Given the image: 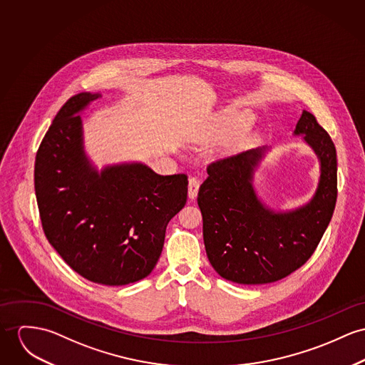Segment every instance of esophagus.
I'll use <instances>...</instances> for the list:
<instances>
[{"instance_id":"34e87169","label":"esophagus","mask_w":365,"mask_h":365,"mask_svg":"<svg viewBox=\"0 0 365 365\" xmlns=\"http://www.w3.org/2000/svg\"><path fill=\"white\" fill-rule=\"evenodd\" d=\"M198 189H200V180L197 178H190L189 179V187H187L189 198H192V200L196 198Z\"/></svg>"}]
</instances>
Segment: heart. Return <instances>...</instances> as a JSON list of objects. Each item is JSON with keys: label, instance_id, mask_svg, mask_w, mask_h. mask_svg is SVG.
Masks as SVG:
<instances>
[{"label": "heart", "instance_id": "b5f03b06", "mask_svg": "<svg viewBox=\"0 0 365 365\" xmlns=\"http://www.w3.org/2000/svg\"><path fill=\"white\" fill-rule=\"evenodd\" d=\"M252 113L239 110H226L215 120V129L220 135L235 133L252 122Z\"/></svg>", "mask_w": 365, "mask_h": 365}]
</instances>
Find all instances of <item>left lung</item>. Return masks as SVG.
Listing matches in <instances>:
<instances>
[{
    "label": "left lung",
    "mask_w": 365,
    "mask_h": 365,
    "mask_svg": "<svg viewBox=\"0 0 365 365\" xmlns=\"http://www.w3.org/2000/svg\"><path fill=\"white\" fill-rule=\"evenodd\" d=\"M293 136L314 151L319 179L303 205L274 208L258 196L255 172L271 151L262 145L211 164L198 190L207 257L217 274L240 284L279 281L300 268L325 233L337 196L336 148L315 116L303 111Z\"/></svg>",
    "instance_id": "1"
}]
</instances>
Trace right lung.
I'll return each instance as SVG.
<instances>
[{
	"label": "right lung",
	"instance_id": "obj_1",
	"mask_svg": "<svg viewBox=\"0 0 365 365\" xmlns=\"http://www.w3.org/2000/svg\"><path fill=\"white\" fill-rule=\"evenodd\" d=\"M98 98L79 93L56 113L36 155L34 190L44 233L63 261L88 281L122 286L154 269L189 182L138 161L98 169L81 116Z\"/></svg>",
	"mask_w": 365,
	"mask_h": 365
}]
</instances>
